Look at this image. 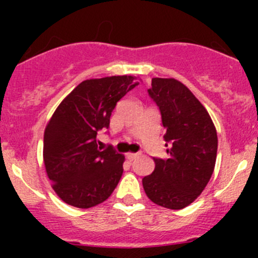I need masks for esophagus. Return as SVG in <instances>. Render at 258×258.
I'll return each instance as SVG.
<instances>
[{
    "mask_svg": "<svg viewBox=\"0 0 258 258\" xmlns=\"http://www.w3.org/2000/svg\"><path fill=\"white\" fill-rule=\"evenodd\" d=\"M126 157H127V160H130V161H134L135 158H137V157H139V155H137V153H127V155H126Z\"/></svg>",
    "mask_w": 258,
    "mask_h": 258,
    "instance_id": "34e87169",
    "label": "esophagus"
}]
</instances>
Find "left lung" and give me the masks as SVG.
<instances>
[{
  "label": "left lung",
  "instance_id": "obj_1",
  "mask_svg": "<svg viewBox=\"0 0 258 258\" xmlns=\"http://www.w3.org/2000/svg\"><path fill=\"white\" fill-rule=\"evenodd\" d=\"M148 95L160 107L167 160L153 158L155 170L142 179L148 199L158 206L181 210L209 183L217 156L212 118L194 93L175 79H152Z\"/></svg>",
  "mask_w": 258,
  "mask_h": 258
}]
</instances>
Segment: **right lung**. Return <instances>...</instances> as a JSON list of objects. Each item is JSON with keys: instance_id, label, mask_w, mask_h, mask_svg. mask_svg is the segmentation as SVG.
<instances>
[{"instance_id": "1", "label": "right lung", "mask_w": 258, "mask_h": 258, "mask_svg": "<svg viewBox=\"0 0 258 258\" xmlns=\"http://www.w3.org/2000/svg\"><path fill=\"white\" fill-rule=\"evenodd\" d=\"M135 76L81 82L49 118L43 136V162L57 196L79 209L97 206L111 196L123 172L124 156L101 150L97 134L110 126L116 103L137 86Z\"/></svg>"}]
</instances>
